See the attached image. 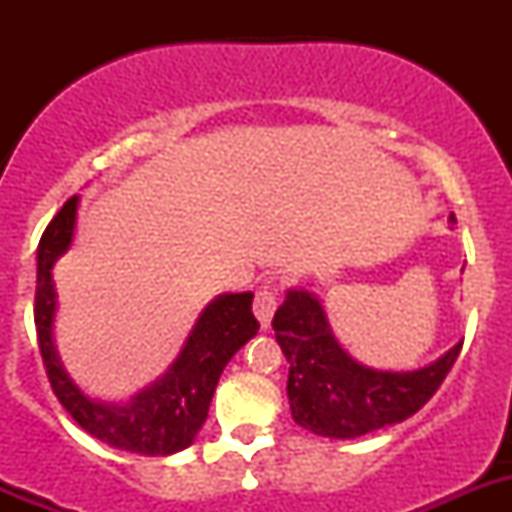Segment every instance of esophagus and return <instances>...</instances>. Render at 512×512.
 I'll use <instances>...</instances> for the list:
<instances>
[{"instance_id": "obj_1", "label": "esophagus", "mask_w": 512, "mask_h": 512, "mask_svg": "<svg viewBox=\"0 0 512 512\" xmlns=\"http://www.w3.org/2000/svg\"><path fill=\"white\" fill-rule=\"evenodd\" d=\"M277 304H280V285L277 282H265L255 294V314L260 319L262 329L270 327Z\"/></svg>"}]
</instances>
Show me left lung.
<instances>
[{
    "label": "left lung",
    "mask_w": 512,
    "mask_h": 512,
    "mask_svg": "<svg viewBox=\"0 0 512 512\" xmlns=\"http://www.w3.org/2000/svg\"><path fill=\"white\" fill-rule=\"evenodd\" d=\"M453 220V218H451ZM289 361L292 418L317 436L356 438L414 416L443 384L463 342L418 371H374L344 352L324 309L309 292L289 289L272 319Z\"/></svg>",
    "instance_id": "left-lung-1"
}]
</instances>
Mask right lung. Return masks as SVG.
<instances>
[{"mask_svg":"<svg viewBox=\"0 0 512 512\" xmlns=\"http://www.w3.org/2000/svg\"><path fill=\"white\" fill-rule=\"evenodd\" d=\"M76 205V195L66 200L64 208L46 225L36 250L34 324L51 389L71 418L108 446L141 456H170L183 451L193 443L208 418L210 401L225 364L260 329V322L252 314V292L223 294L208 304L168 374L138 394L131 404L106 406L91 401L61 369L51 337L56 312L51 267L61 252L69 250Z\"/></svg>","mask_w":512,"mask_h":512,"instance_id":"1","label":"right lung"}]
</instances>
